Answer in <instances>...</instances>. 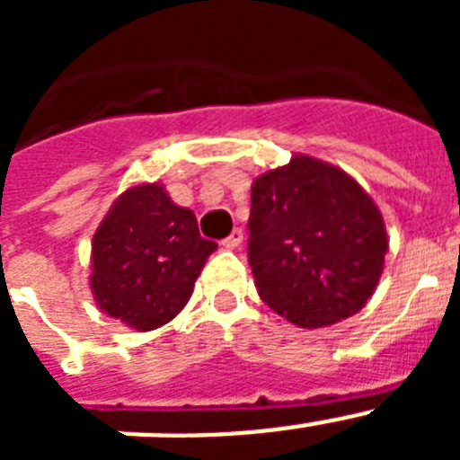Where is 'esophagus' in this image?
<instances>
[{"label": "esophagus", "mask_w": 460, "mask_h": 460, "mask_svg": "<svg viewBox=\"0 0 460 460\" xmlns=\"http://www.w3.org/2000/svg\"><path fill=\"white\" fill-rule=\"evenodd\" d=\"M242 239H243L242 227H234L233 233H230L226 239H223V246H226V249H237L239 243H242Z\"/></svg>", "instance_id": "esophagus-1"}]
</instances>
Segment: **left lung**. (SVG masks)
<instances>
[{"label":"left lung","mask_w":460,"mask_h":460,"mask_svg":"<svg viewBox=\"0 0 460 460\" xmlns=\"http://www.w3.org/2000/svg\"><path fill=\"white\" fill-rule=\"evenodd\" d=\"M249 234L260 299L304 329L341 323L367 306L389 249L371 195L306 154L255 177Z\"/></svg>","instance_id":"obj_1"}]
</instances>
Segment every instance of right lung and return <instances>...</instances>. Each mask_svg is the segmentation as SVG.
<instances>
[{"mask_svg":"<svg viewBox=\"0 0 460 460\" xmlns=\"http://www.w3.org/2000/svg\"><path fill=\"white\" fill-rule=\"evenodd\" d=\"M217 242L200 237L195 214L164 184L126 189L92 239L93 302L105 315L149 332L186 306Z\"/></svg>","mask_w":460,"mask_h":460,"instance_id":"right-lung-1","label":"right lung"}]
</instances>
